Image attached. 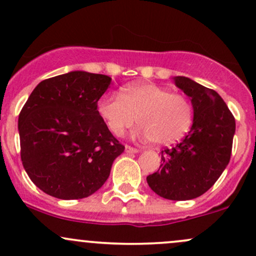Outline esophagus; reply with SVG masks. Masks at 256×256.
Instances as JSON below:
<instances>
[{
	"label": "esophagus",
	"mask_w": 256,
	"mask_h": 256,
	"mask_svg": "<svg viewBox=\"0 0 256 256\" xmlns=\"http://www.w3.org/2000/svg\"><path fill=\"white\" fill-rule=\"evenodd\" d=\"M125 152H128V154H131V152H137L138 149L134 148V146H128V144H126L125 146Z\"/></svg>",
	"instance_id": "obj_1"
}]
</instances>
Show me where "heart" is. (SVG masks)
<instances>
[{
	"label": "heart",
	"instance_id": "heart-1",
	"mask_svg": "<svg viewBox=\"0 0 256 256\" xmlns=\"http://www.w3.org/2000/svg\"><path fill=\"white\" fill-rule=\"evenodd\" d=\"M98 113L116 136H122L138 119L142 126L137 136L158 146L178 142L194 118L186 96L152 83L131 84L122 94H106L98 101Z\"/></svg>",
	"mask_w": 256,
	"mask_h": 256
}]
</instances>
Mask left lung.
Listing matches in <instances>:
<instances>
[{"label":"left lung","mask_w":256,"mask_h":256,"mask_svg":"<svg viewBox=\"0 0 256 256\" xmlns=\"http://www.w3.org/2000/svg\"><path fill=\"white\" fill-rule=\"evenodd\" d=\"M173 79L192 98L194 122L180 142L162 149V164L146 182L161 198L185 201L204 194L224 172L231 158L236 124L218 92L186 77Z\"/></svg>","instance_id":"left-lung-1"}]
</instances>
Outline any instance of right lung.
<instances>
[{
  "mask_svg": "<svg viewBox=\"0 0 256 256\" xmlns=\"http://www.w3.org/2000/svg\"><path fill=\"white\" fill-rule=\"evenodd\" d=\"M110 84L104 74L74 71L44 79L19 114L20 156L34 184L62 200L88 198L110 177L125 146L98 110Z\"/></svg>",
  "mask_w": 256,
  "mask_h": 256,
  "instance_id": "1",
  "label": "right lung"
}]
</instances>
